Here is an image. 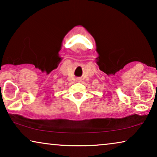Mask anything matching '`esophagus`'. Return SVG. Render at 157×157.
I'll list each match as a JSON object with an SVG mask.
<instances>
[{
	"label": "esophagus",
	"mask_w": 157,
	"mask_h": 157,
	"mask_svg": "<svg viewBox=\"0 0 157 157\" xmlns=\"http://www.w3.org/2000/svg\"><path fill=\"white\" fill-rule=\"evenodd\" d=\"M77 81H78V82H80V81H81V78H77Z\"/></svg>",
	"instance_id": "esophagus-1"
}]
</instances>
